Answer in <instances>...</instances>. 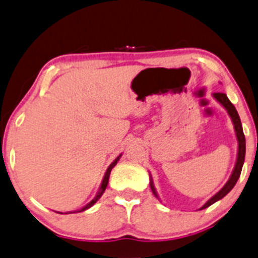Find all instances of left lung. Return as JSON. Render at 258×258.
Wrapping results in <instances>:
<instances>
[{
    "mask_svg": "<svg viewBox=\"0 0 258 258\" xmlns=\"http://www.w3.org/2000/svg\"><path fill=\"white\" fill-rule=\"evenodd\" d=\"M213 98L216 99L220 105L224 107L226 111H228L231 121H233L235 135H236V140H237V157H236V163H235V166L233 169V172H231L230 177H229V180L226 181L225 185L223 186V187L220 188L213 197L209 198L207 202H206L205 205L200 208V211L201 209H205V208L209 207L211 205L216 203L217 201L222 200L223 197H225L226 195H228L229 192L233 189L235 183H236L237 180H239L240 174H241V169H242V165H244V160H245V152H246L245 136H244V131H242L241 121H240L239 114H237L236 109H235V106L230 103V100H229L228 97H226V94H224V93H214ZM149 176H151V182L149 183H151V188H152L153 194H154L155 197L159 198V196H158V194H157V189H155V187H154V183H153L152 175H149Z\"/></svg>",
    "mask_w": 258,
    "mask_h": 258,
    "instance_id": "left-lung-1",
    "label": "left lung"
}]
</instances>
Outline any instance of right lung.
I'll return each instance as SVG.
<instances>
[{
	"label": "right lung",
	"mask_w": 258,
	"mask_h": 258,
	"mask_svg": "<svg viewBox=\"0 0 258 258\" xmlns=\"http://www.w3.org/2000/svg\"><path fill=\"white\" fill-rule=\"evenodd\" d=\"M121 155H122V154H120V155H118V157L116 158V159H115L114 161H112L111 164H110V165H109V168H107V170H106V172H105V175H104V177H103V181H101V185H100V187H99V191H98L97 196H95L94 198H93V200L90 201V202L88 203L87 206H84L83 208H81V209H79V211H77V212H83V211H86V209L90 208V207H92L93 205H95V203H97V201L99 200V198L101 197V195L104 194V191H105V188H106V186H107V182H109L110 172H111L112 168H114V166L116 165V164H117V161L120 160ZM77 212H70V213H77Z\"/></svg>",
	"instance_id": "right-lung-1"
}]
</instances>
